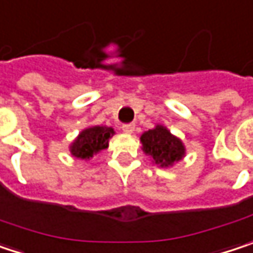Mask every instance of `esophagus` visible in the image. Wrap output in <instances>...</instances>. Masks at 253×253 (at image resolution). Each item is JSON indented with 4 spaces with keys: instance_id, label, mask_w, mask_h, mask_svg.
<instances>
[{
    "instance_id": "1",
    "label": "esophagus",
    "mask_w": 253,
    "mask_h": 253,
    "mask_svg": "<svg viewBox=\"0 0 253 253\" xmlns=\"http://www.w3.org/2000/svg\"><path fill=\"white\" fill-rule=\"evenodd\" d=\"M121 128H122V131H124V132H126V134H132V132H134V129H135V124H124Z\"/></svg>"
}]
</instances>
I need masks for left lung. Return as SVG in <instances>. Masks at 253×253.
Listing matches in <instances>:
<instances>
[{
    "mask_svg": "<svg viewBox=\"0 0 253 253\" xmlns=\"http://www.w3.org/2000/svg\"><path fill=\"white\" fill-rule=\"evenodd\" d=\"M139 139L142 144V151L150 155L157 166L164 169L178 163L186 154L181 139L172 135L163 125H157L153 129H148Z\"/></svg>",
    "mask_w": 253,
    "mask_h": 253,
    "instance_id": "obj_1",
    "label": "left lung"
}]
</instances>
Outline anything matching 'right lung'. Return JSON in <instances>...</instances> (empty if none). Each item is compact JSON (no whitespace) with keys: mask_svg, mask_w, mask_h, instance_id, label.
<instances>
[{"mask_svg":"<svg viewBox=\"0 0 253 253\" xmlns=\"http://www.w3.org/2000/svg\"><path fill=\"white\" fill-rule=\"evenodd\" d=\"M115 134L111 126H89L83 129L70 145V153L76 158L89 160L109 145V138Z\"/></svg>","mask_w":253,"mask_h":253,"instance_id":"1","label":"right lung"}]
</instances>
